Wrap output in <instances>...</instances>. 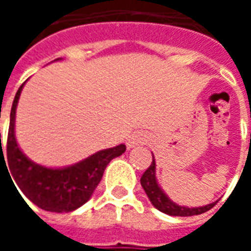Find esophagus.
<instances>
[{
  "label": "esophagus",
  "instance_id": "esophagus-1",
  "mask_svg": "<svg viewBox=\"0 0 251 251\" xmlns=\"http://www.w3.org/2000/svg\"><path fill=\"white\" fill-rule=\"evenodd\" d=\"M147 136H145L142 131H134L133 134H130V136L127 137L126 145L130 149V148L138 147V145H144V144H147Z\"/></svg>",
  "mask_w": 251,
  "mask_h": 251
}]
</instances>
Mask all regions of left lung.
Segmentation results:
<instances>
[{"label":"left lung","mask_w":251,"mask_h":251,"mask_svg":"<svg viewBox=\"0 0 251 251\" xmlns=\"http://www.w3.org/2000/svg\"><path fill=\"white\" fill-rule=\"evenodd\" d=\"M141 185L148 198L158 211H161L164 214L171 216H192L203 214L205 211H208L215 205L216 201L210 203L207 205H200V207H185V205H179L169 199L167 194L164 192L163 188L160 187L156 177V161L154 157L152 160L151 167L145 171V174L141 177Z\"/></svg>","instance_id":"8db88e82"}]
</instances>
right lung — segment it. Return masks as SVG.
I'll use <instances>...</instances> for the list:
<instances>
[{"label":"right lung","instance_id":"right-lung-1","mask_svg":"<svg viewBox=\"0 0 251 251\" xmlns=\"http://www.w3.org/2000/svg\"><path fill=\"white\" fill-rule=\"evenodd\" d=\"M56 60H62V59H56ZM24 84L25 83H23L20 86L12 104L8 142L5 152L1 145L0 133V171L1 163H3L6 171L9 168L8 174L11 172L9 176L12 175L10 180L14 179L12 180V183L15 181L13 185L17 184L20 191L33 204L43 210L51 211V212L75 211L91 198V195L103 176L107 164L113 158L125 153L126 147L121 144L118 147L99 151L79 163L62 168H50L33 163L20 149L14 133L16 109ZM3 154H6L7 156H3Z\"/></svg>","mask_w":251,"mask_h":251}]
</instances>
